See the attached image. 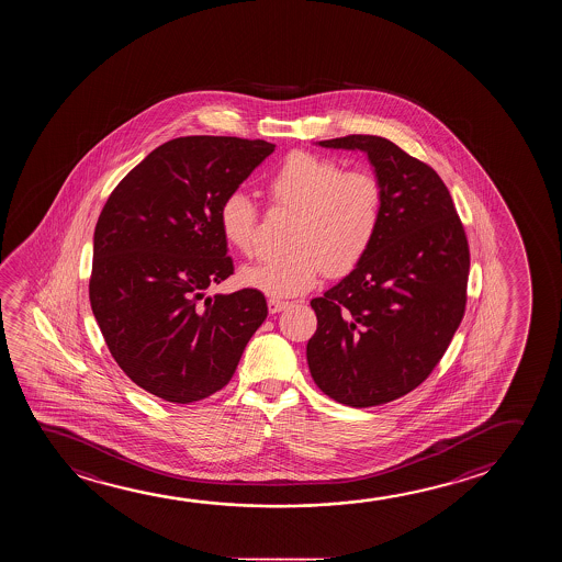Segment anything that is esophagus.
Wrapping results in <instances>:
<instances>
[{
  "instance_id": "34e87169",
  "label": "esophagus",
  "mask_w": 562,
  "mask_h": 562,
  "mask_svg": "<svg viewBox=\"0 0 562 562\" xmlns=\"http://www.w3.org/2000/svg\"><path fill=\"white\" fill-rule=\"evenodd\" d=\"M290 303L284 302V300H277V297H270L269 300V311L274 315V313H280V311H284Z\"/></svg>"
}]
</instances>
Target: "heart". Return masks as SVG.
Wrapping results in <instances>:
<instances>
[{
	"instance_id": "heart-1",
	"label": "heart",
	"mask_w": 562,
	"mask_h": 562,
	"mask_svg": "<svg viewBox=\"0 0 562 562\" xmlns=\"http://www.w3.org/2000/svg\"><path fill=\"white\" fill-rule=\"evenodd\" d=\"M270 203L297 212L290 249L241 270V284L288 297L315 288L318 278L344 277L366 259L383 226L386 191L369 168L344 170L330 156L293 153L267 181ZM220 232L244 255H252L259 209L244 191H229L218 209Z\"/></svg>"
}]
</instances>
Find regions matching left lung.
<instances>
[{
  "label": "left lung",
  "mask_w": 562,
  "mask_h": 562,
  "mask_svg": "<svg viewBox=\"0 0 562 562\" xmlns=\"http://www.w3.org/2000/svg\"><path fill=\"white\" fill-rule=\"evenodd\" d=\"M321 147L366 150L386 191L383 226L366 259L311 300L317 333L311 376L351 407L381 406L414 391L439 366L468 302L470 245L445 181L429 164L376 135Z\"/></svg>",
  "instance_id": "left-lung-1"
}]
</instances>
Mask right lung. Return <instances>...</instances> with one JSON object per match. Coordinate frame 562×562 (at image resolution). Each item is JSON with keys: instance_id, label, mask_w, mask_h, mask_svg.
<instances>
[{"instance_id": "1", "label": "right lung", "mask_w": 562, "mask_h": 562, "mask_svg": "<svg viewBox=\"0 0 562 562\" xmlns=\"http://www.w3.org/2000/svg\"><path fill=\"white\" fill-rule=\"evenodd\" d=\"M272 153L260 138H171L108 196L90 307L115 363L143 391L173 404L222 391L269 315L259 290H204L234 274L220 203Z\"/></svg>"}]
</instances>
